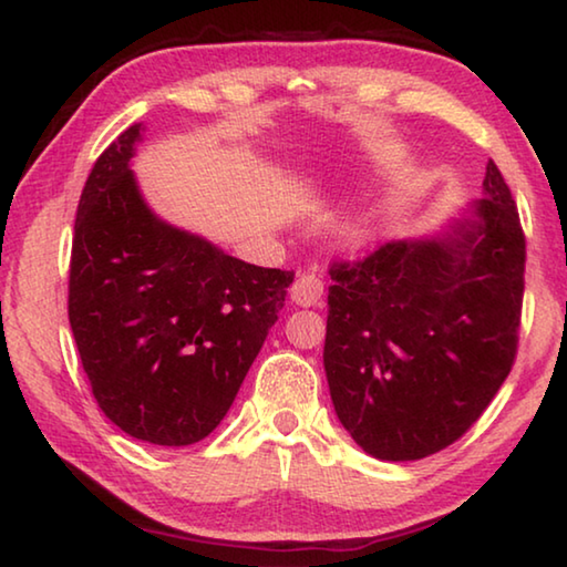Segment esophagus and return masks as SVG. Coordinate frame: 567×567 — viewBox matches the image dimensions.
I'll use <instances>...</instances> for the list:
<instances>
[{
	"label": "esophagus",
	"instance_id": "obj_1",
	"mask_svg": "<svg viewBox=\"0 0 567 567\" xmlns=\"http://www.w3.org/2000/svg\"><path fill=\"white\" fill-rule=\"evenodd\" d=\"M322 290H324V285H322L320 277L305 272V275L297 277L295 285L290 287V297H292L295 305L312 307V305L320 302Z\"/></svg>",
	"mask_w": 567,
	"mask_h": 567
}]
</instances>
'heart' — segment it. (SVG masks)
Segmentation results:
<instances>
[{
	"label": "heart",
	"instance_id": "heart-1",
	"mask_svg": "<svg viewBox=\"0 0 567 567\" xmlns=\"http://www.w3.org/2000/svg\"><path fill=\"white\" fill-rule=\"evenodd\" d=\"M392 157H395V150L392 147H370L368 155H364V162H370V167L375 169V167L388 165ZM392 219H395V209L392 207H378V209H370V213L352 217L340 229V243L352 255L364 252L370 245L378 243L380 235L390 227Z\"/></svg>",
	"mask_w": 567,
	"mask_h": 567
}]
</instances>
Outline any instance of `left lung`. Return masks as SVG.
I'll return each mask as SVG.
<instances>
[{
	"instance_id": "1",
	"label": "left lung",
	"mask_w": 567,
	"mask_h": 567,
	"mask_svg": "<svg viewBox=\"0 0 567 567\" xmlns=\"http://www.w3.org/2000/svg\"><path fill=\"white\" fill-rule=\"evenodd\" d=\"M525 237L501 169L437 229L334 265L324 375L364 453L402 463L437 453L491 405L513 368Z\"/></svg>"
}]
</instances>
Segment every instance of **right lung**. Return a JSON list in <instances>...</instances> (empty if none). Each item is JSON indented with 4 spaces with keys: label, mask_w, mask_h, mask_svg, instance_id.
<instances>
[{
    "label": "right lung",
    "mask_w": 567,
    "mask_h": 567,
    "mask_svg": "<svg viewBox=\"0 0 567 567\" xmlns=\"http://www.w3.org/2000/svg\"><path fill=\"white\" fill-rule=\"evenodd\" d=\"M142 132V122L124 130L82 189L70 324L104 415L145 443L182 447L227 415L292 272L237 260L162 219L132 172Z\"/></svg>",
    "instance_id": "obj_1"
}]
</instances>
